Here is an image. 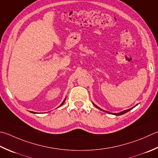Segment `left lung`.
I'll list each match as a JSON object with an SVG mask.
<instances>
[{
  "instance_id": "8db88e82",
  "label": "left lung",
  "mask_w": 158,
  "mask_h": 158,
  "mask_svg": "<svg viewBox=\"0 0 158 158\" xmlns=\"http://www.w3.org/2000/svg\"><path fill=\"white\" fill-rule=\"evenodd\" d=\"M94 104V103H93ZM94 106L96 107H97V108H98V109H100L99 107H98V106H95V105L94 104ZM100 110H101V109H100ZM131 110V109H129V110H125V111H123V112H120V113H117V114H114V115H117V116H118V115H122V114H125V113H127V112H129V111H130ZM107 112V113H110V112Z\"/></svg>"
}]
</instances>
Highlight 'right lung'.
<instances>
[{
	"label": "right lung",
	"mask_w": 158,
	"mask_h": 158,
	"mask_svg": "<svg viewBox=\"0 0 158 158\" xmlns=\"http://www.w3.org/2000/svg\"><path fill=\"white\" fill-rule=\"evenodd\" d=\"M64 101H65V100H64V101H63V102H62V103H61V105H60V106H62V105H63V104H64ZM33 113H34V112H33Z\"/></svg>",
	"instance_id": "add662e5"
}]
</instances>
